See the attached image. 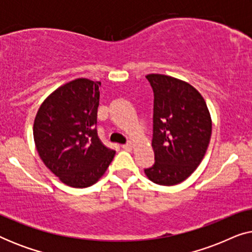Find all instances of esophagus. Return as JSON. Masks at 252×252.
Wrapping results in <instances>:
<instances>
[{"mask_svg":"<svg viewBox=\"0 0 252 252\" xmlns=\"http://www.w3.org/2000/svg\"><path fill=\"white\" fill-rule=\"evenodd\" d=\"M122 148H123V149H125V150H130L133 148V143L132 142H128V143H126V144H123Z\"/></svg>","mask_w":252,"mask_h":252,"instance_id":"obj_1","label":"esophagus"}]
</instances>
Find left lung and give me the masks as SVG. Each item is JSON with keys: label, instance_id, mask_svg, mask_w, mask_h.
I'll use <instances>...</instances> for the list:
<instances>
[{"label": "left lung", "instance_id": "8db88e82", "mask_svg": "<svg viewBox=\"0 0 252 252\" xmlns=\"http://www.w3.org/2000/svg\"><path fill=\"white\" fill-rule=\"evenodd\" d=\"M154 92L155 163L144 168L149 180L173 186L186 180L204 157L212 123L202 95L187 82L164 74H148Z\"/></svg>", "mask_w": 252, "mask_h": 252}]
</instances>
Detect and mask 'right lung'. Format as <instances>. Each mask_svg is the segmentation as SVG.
Segmentation results:
<instances>
[{
  "instance_id": "right-lung-1",
  "label": "right lung",
  "mask_w": 252,
  "mask_h": 252,
  "mask_svg": "<svg viewBox=\"0 0 252 252\" xmlns=\"http://www.w3.org/2000/svg\"><path fill=\"white\" fill-rule=\"evenodd\" d=\"M99 86L75 79L48 96L34 120L33 135L44 165L65 185L86 188L104 174L115 150L97 136Z\"/></svg>"
}]
</instances>
